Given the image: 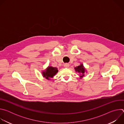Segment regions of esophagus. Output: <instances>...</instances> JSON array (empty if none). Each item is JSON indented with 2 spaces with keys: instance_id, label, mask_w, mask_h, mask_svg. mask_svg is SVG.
<instances>
[{
  "instance_id": "1",
  "label": "esophagus",
  "mask_w": 124,
  "mask_h": 124,
  "mask_svg": "<svg viewBox=\"0 0 124 124\" xmlns=\"http://www.w3.org/2000/svg\"><path fill=\"white\" fill-rule=\"evenodd\" d=\"M64 66V67L67 68L69 67V64H68V63H66V64H65Z\"/></svg>"
}]
</instances>
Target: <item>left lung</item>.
I'll list each match as a JSON object with an SVG mask.
<instances>
[{
	"instance_id": "obj_1",
	"label": "left lung",
	"mask_w": 124,
	"mask_h": 124,
	"mask_svg": "<svg viewBox=\"0 0 124 124\" xmlns=\"http://www.w3.org/2000/svg\"><path fill=\"white\" fill-rule=\"evenodd\" d=\"M75 69L77 72H78L81 74L80 77L82 78V77H84V73L85 72V69L84 67H83V64H80L79 66L75 67Z\"/></svg>"
}]
</instances>
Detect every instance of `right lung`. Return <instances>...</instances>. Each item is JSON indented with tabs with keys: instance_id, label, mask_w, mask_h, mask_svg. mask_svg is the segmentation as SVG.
I'll return each mask as SVG.
<instances>
[{
	"instance_id": "right-lung-1",
	"label": "right lung",
	"mask_w": 124,
	"mask_h": 124,
	"mask_svg": "<svg viewBox=\"0 0 124 124\" xmlns=\"http://www.w3.org/2000/svg\"><path fill=\"white\" fill-rule=\"evenodd\" d=\"M58 72L57 68L49 66L48 67L45 71L43 72V77L47 79H49L50 78L54 77Z\"/></svg>"
}]
</instances>
